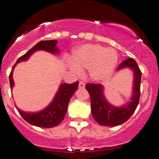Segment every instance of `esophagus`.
I'll return each mask as SVG.
<instances>
[{"instance_id": "34e87169", "label": "esophagus", "mask_w": 159, "mask_h": 159, "mask_svg": "<svg viewBox=\"0 0 159 159\" xmlns=\"http://www.w3.org/2000/svg\"><path fill=\"white\" fill-rule=\"evenodd\" d=\"M78 87H79V88H81V89H84V87H85V84H84V82L80 81H79V84H78Z\"/></svg>"}]
</instances>
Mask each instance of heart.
I'll use <instances>...</instances> for the list:
<instances>
[{
  "mask_svg": "<svg viewBox=\"0 0 159 159\" xmlns=\"http://www.w3.org/2000/svg\"><path fill=\"white\" fill-rule=\"evenodd\" d=\"M117 54L112 48H105L100 45H82L72 54L70 69L75 75L82 73L81 68L89 69L93 80L102 81L114 72L117 63Z\"/></svg>",
  "mask_w": 159,
  "mask_h": 159,
  "instance_id": "heart-1",
  "label": "heart"
}]
</instances>
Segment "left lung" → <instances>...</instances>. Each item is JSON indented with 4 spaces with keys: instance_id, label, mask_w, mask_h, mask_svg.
I'll return each instance as SVG.
<instances>
[{
    "instance_id": "obj_1",
    "label": "left lung",
    "mask_w": 159,
    "mask_h": 159,
    "mask_svg": "<svg viewBox=\"0 0 159 159\" xmlns=\"http://www.w3.org/2000/svg\"><path fill=\"white\" fill-rule=\"evenodd\" d=\"M129 67L134 71V87L132 101L124 106L116 107L106 101L103 95L101 84H87L86 90L90 96L91 111L93 118L98 124L105 126H116L126 122L133 114L139 103L140 96L141 71L133 58L122 62L117 69Z\"/></svg>"
}]
</instances>
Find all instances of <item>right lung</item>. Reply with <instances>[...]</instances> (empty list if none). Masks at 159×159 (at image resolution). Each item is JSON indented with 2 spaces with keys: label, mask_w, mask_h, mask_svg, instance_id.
Segmentation results:
<instances>
[{
  "label": "right lung",
  "mask_w": 159,
  "mask_h": 159,
  "mask_svg": "<svg viewBox=\"0 0 159 159\" xmlns=\"http://www.w3.org/2000/svg\"><path fill=\"white\" fill-rule=\"evenodd\" d=\"M57 43V40H45V41L39 42L24 55L20 57L16 61V63L20 61H26L33 53L38 50H44L52 53L58 52L59 50L56 48ZM16 64L12 67L9 76L11 88L14 85L13 80H12V70ZM78 83H79L78 81H75L72 84H61L60 86V89L54 101L48 107L40 112L33 114V113L24 112L19 108H17V110L23 119L31 125L42 128H52L56 126L59 125L62 120L64 119L68 108L69 102L72 95L78 89Z\"/></svg>",
  "instance_id": "right-lung-1"
}]
</instances>
